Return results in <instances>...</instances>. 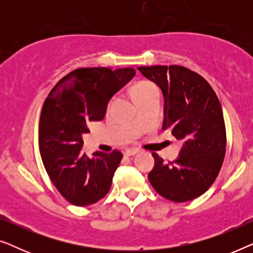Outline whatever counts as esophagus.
<instances>
[{"mask_svg":"<svg viewBox=\"0 0 253 253\" xmlns=\"http://www.w3.org/2000/svg\"><path fill=\"white\" fill-rule=\"evenodd\" d=\"M138 152L139 151H138L137 148H127V150L124 152V154H126V157H132V155H136Z\"/></svg>","mask_w":253,"mask_h":253,"instance_id":"obj_1","label":"esophagus"}]
</instances>
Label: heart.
<instances>
[{"label":"heart","instance_id":"heart-1","mask_svg":"<svg viewBox=\"0 0 253 253\" xmlns=\"http://www.w3.org/2000/svg\"><path fill=\"white\" fill-rule=\"evenodd\" d=\"M153 94H160V89L159 86L154 82L151 81H141L138 82L136 85L132 87V95L136 99L137 102L141 100L151 96Z\"/></svg>","mask_w":253,"mask_h":253}]
</instances>
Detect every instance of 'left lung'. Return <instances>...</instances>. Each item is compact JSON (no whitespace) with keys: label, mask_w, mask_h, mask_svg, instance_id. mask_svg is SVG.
<instances>
[{"label":"left lung","mask_w":253,"mask_h":253,"mask_svg":"<svg viewBox=\"0 0 253 253\" xmlns=\"http://www.w3.org/2000/svg\"><path fill=\"white\" fill-rule=\"evenodd\" d=\"M159 85L165 98L162 130L183 140L178 158L164 161L157 153L148 179L155 191L175 203L198 198L213 184L226 154V126L212 86L182 65L138 68Z\"/></svg>","instance_id":"1"}]
</instances>
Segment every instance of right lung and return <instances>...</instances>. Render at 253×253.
I'll list each match as a JSON object with an SVG mask.
<instances>
[{
  "mask_svg": "<svg viewBox=\"0 0 253 253\" xmlns=\"http://www.w3.org/2000/svg\"><path fill=\"white\" fill-rule=\"evenodd\" d=\"M136 75L132 68H81L54 86L41 110L39 148L58 192L76 206L92 205L108 193L123 154L83 153L88 124L105 117L109 100Z\"/></svg>",
  "mask_w": 253,
  "mask_h": 253,
  "instance_id": "add662e5",
  "label": "right lung"
}]
</instances>
